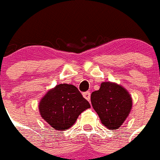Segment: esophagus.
<instances>
[{"instance_id": "1", "label": "esophagus", "mask_w": 160, "mask_h": 160, "mask_svg": "<svg viewBox=\"0 0 160 160\" xmlns=\"http://www.w3.org/2000/svg\"><path fill=\"white\" fill-rule=\"evenodd\" d=\"M83 97L86 98L87 101H89L91 100V92H84L83 93Z\"/></svg>"}]
</instances>
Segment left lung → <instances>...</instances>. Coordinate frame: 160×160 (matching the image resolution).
I'll use <instances>...</instances> for the list:
<instances>
[{"label":"left lung","mask_w":160,"mask_h":160,"mask_svg":"<svg viewBox=\"0 0 160 160\" xmlns=\"http://www.w3.org/2000/svg\"><path fill=\"white\" fill-rule=\"evenodd\" d=\"M91 102L102 125L108 129L119 128L131 113L132 98L119 84L105 81L98 91L92 93Z\"/></svg>","instance_id":"left-lung-1"}]
</instances>
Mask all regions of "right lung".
<instances>
[{
  "mask_svg": "<svg viewBox=\"0 0 160 160\" xmlns=\"http://www.w3.org/2000/svg\"><path fill=\"white\" fill-rule=\"evenodd\" d=\"M41 118L57 131L74 125L80 113L91 105L73 85L59 84L46 93L39 102Z\"/></svg>",
  "mask_w": 160,
  "mask_h": 160,
  "instance_id": "right-lung-1",
  "label": "right lung"
}]
</instances>
